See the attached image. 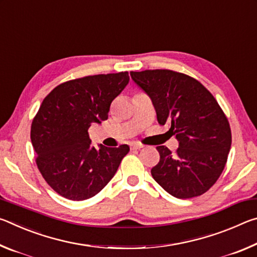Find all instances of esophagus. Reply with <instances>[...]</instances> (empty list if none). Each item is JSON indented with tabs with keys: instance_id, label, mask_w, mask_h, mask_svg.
I'll list each match as a JSON object with an SVG mask.
<instances>
[{
	"instance_id": "obj_1",
	"label": "esophagus",
	"mask_w": 257,
	"mask_h": 257,
	"mask_svg": "<svg viewBox=\"0 0 257 257\" xmlns=\"http://www.w3.org/2000/svg\"><path fill=\"white\" fill-rule=\"evenodd\" d=\"M130 147H132V150H141L144 147V145L141 144V143H133V144L130 145Z\"/></svg>"
}]
</instances>
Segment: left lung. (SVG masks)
Instances as JSON below:
<instances>
[{
    "instance_id": "obj_1",
    "label": "left lung",
    "mask_w": 257,
    "mask_h": 257,
    "mask_svg": "<svg viewBox=\"0 0 257 257\" xmlns=\"http://www.w3.org/2000/svg\"><path fill=\"white\" fill-rule=\"evenodd\" d=\"M149 95L160 124L179 142L176 153L158 146L154 180L177 198L202 195L215 184L227 163L231 130L214 96L198 80L167 69L130 72Z\"/></svg>"
}]
</instances>
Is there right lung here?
Here are the masks:
<instances>
[{"mask_svg": "<svg viewBox=\"0 0 257 257\" xmlns=\"http://www.w3.org/2000/svg\"><path fill=\"white\" fill-rule=\"evenodd\" d=\"M128 72L87 76L56 86L43 99L30 129L36 164L52 189L71 201L99 193L118 170L128 145L92 146L88 129L106 120Z\"/></svg>", "mask_w": 257, "mask_h": 257, "instance_id": "add662e5", "label": "right lung"}]
</instances>
